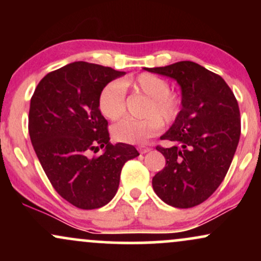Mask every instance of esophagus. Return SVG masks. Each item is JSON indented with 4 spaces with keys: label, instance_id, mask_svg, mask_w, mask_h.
I'll return each mask as SVG.
<instances>
[{
    "label": "esophagus",
    "instance_id": "obj_1",
    "mask_svg": "<svg viewBox=\"0 0 261 261\" xmlns=\"http://www.w3.org/2000/svg\"><path fill=\"white\" fill-rule=\"evenodd\" d=\"M137 149H139L140 153H147V152L151 151V147L147 145H140L139 147H137Z\"/></svg>",
    "mask_w": 261,
    "mask_h": 261
}]
</instances>
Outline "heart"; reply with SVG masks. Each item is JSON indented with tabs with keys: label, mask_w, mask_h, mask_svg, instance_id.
I'll use <instances>...</instances> for the list:
<instances>
[{
	"label": "heart",
	"mask_w": 261,
	"mask_h": 261,
	"mask_svg": "<svg viewBox=\"0 0 261 261\" xmlns=\"http://www.w3.org/2000/svg\"><path fill=\"white\" fill-rule=\"evenodd\" d=\"M135 91L148 98L143 115L145 119H125L112 127L114 140L125 143H143L162 128V122L173 124L181 112L182 99L179 93L170 91L169 82L157 74L143 72L127 77L119 83H109L98 97V108L104 118L116 121L126 110L125 92Z\"/></svg>",
	"instance_id": "1"
}]
</instances>
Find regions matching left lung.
<instances>
[{"label": "left lung", "instance_id": "1", "mask_svg": "<svg viewBox=\"0 0 261 261\" xmlns=\"http://www.w3.org/2000/svg\"><path fill=\"white\" fill-rule=\"evenodd\" d=\"M174 79L181 87L178 119L157 146L166 167L152 179L154 193L173 207L207 200L228 172L241 136L238 101L224 80L193 61L145 68Z\"/></svg>", "mask_w": 261, "mask_h": 261}]
</instances>
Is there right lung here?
Masks as SVG:
<instances>
[{
    "instance_id": "add662e5",
    "label": "right lung",
    "mask_w": 261,
    "mask_h": 261,
    "mask_svg": "<svg viewBox=\"0 0 261 261\" xmlns=\"http://www.w3.org/2000/svg\"><path fill=\"white\" fill-rule=\"evenodd\" d=\"M125 74L112 67L77 61L47 73L31 99L28 130L45 174L66 201L99 208L115 196L120 173L140 153L133 145H110L98 97L110 81ZM106 147L105 153L92 154Z\"/></svg>"
}]
</instances>
